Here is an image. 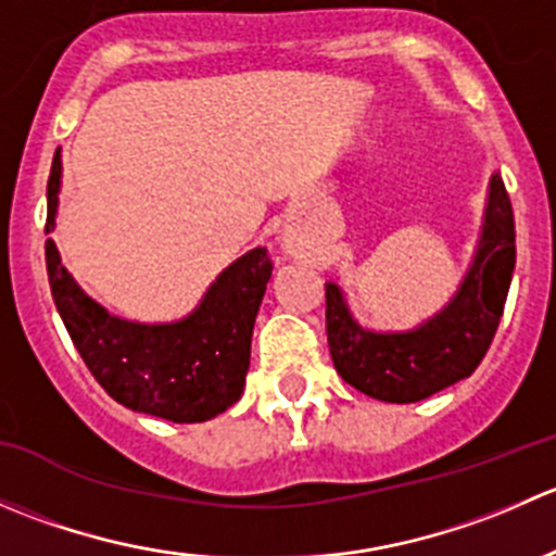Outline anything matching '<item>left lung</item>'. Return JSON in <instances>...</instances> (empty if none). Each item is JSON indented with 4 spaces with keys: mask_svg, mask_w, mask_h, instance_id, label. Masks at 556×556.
Masks as SVG:
<instances>
[{
    "mask_svg": "<svg viewBox=\"0 0 556 556\" xmlns=\"http://www.w3.org/2000/svg\"><path fill=\"white\" fill-rule=\"evenodd\" d=\"M517 263L511 199L490 177L473 261L450 304L412 330H368L352 317L344 290L325 282L330 357L346 384L384 403L425 401L479 368L495 339Z\"/></svg>",
    "mask_w": 556,
    "mask_h": 556,
    "instance_id": "1",
    "label": "left lung"
}]
</instances>
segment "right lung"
Listing matches in <instances>:
<instances>
[{
	"mask_svg": "<svg viewBox=\"0 0 556 556\" xmlns=\"http://www.w3.org/2000/svg\"><path fill=\"white\" fill-rule=\"evenodd\" d=\"M59 190L55 150L45 233L55 228ZM45 263L55 309L77 352L117 403L169 422H206L242 397L252 328L274 268L263 247L223 268L199 306L174 323H137L106 312L61 266L53 239L45 242Z\"/></svg>",
	"mask_w": 556,
	"mask_h": 556,
	"instance_id": "1",
	"label": "right lung"
}]
</instances>
